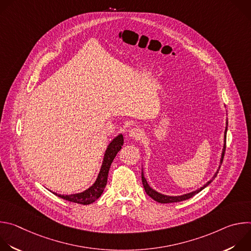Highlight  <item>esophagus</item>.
<instances>
[{
  "mask_svg": "<svg viewBox=\"0 0 251 251\" xmlns=\"http://www.w3.org/2000/svg\"><path fill=\"white\" fill-rule=\"evenodd\" d=\"M129 137L135 139V140H140L143 137V131L140 128H133L129 131Z\"/></svg>",
  "mask_w": 251,
  "mask_h": 251,
  "instance_id": "34e87169",
  "label": "esophagus"
}]
</instances>
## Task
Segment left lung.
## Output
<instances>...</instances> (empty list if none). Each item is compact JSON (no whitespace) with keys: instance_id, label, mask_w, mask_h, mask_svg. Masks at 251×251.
<instances>
[{"instance_id":"obj_1","label":"left lung","mask_w":251,"mask_h":251,"mask_svg":"<svg viewBox=\"0 0 251 251\" xmlns=\"http://www.w3.org/2000/svg\"><path fill=\"white\" fill-rule=\"evenodd\" d=\"M226 130H227V123H226V132H225V146H224V150H223V154H222V159H221V165H220V168L223 164V161H224V157H225V153H226ZM220 170H218V172L214 174L212 180L214 177L217 176L218 173H219ZM212 180L208 181L203 187H201V189L193 192V193H190V194H187V195H183V196H178V197H169V196H165V195H162L156 191H154L153 189H151L146 181V178L144 176V174H143V170H142V183H143V186H144V189H145V192L147 193L148 196H150L153 200H155L156 201L158 202H161V203H170V202H176V201H186L188 199H191L192 197H194L195 195H197L198 193H200L201 190H203L206 186H208Z\"/></svg>"}]
</instances>
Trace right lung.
<instances>
[{
    "label": "right lung",
    "mask_w": 251,
    "mask_h": 251,
    "mask_svg": "<svg viewBox=\"0 0 251 251\" xmlns=\"http://www.w3.org/2000/svg\"><path fill=\"white\" fill-rule=\"evenodd\" d=\"M123 144H124L123 135L117 136L110 143L108 148H107V150L105 152L102 167H101L100 173L97 176V180L88 190H86L80 194H75V195H69V196L57 195L55 193H53V194L65 201H73V202L79 203V204H89V203L95 201L101 196V194L103 193V191L105 189L110 166H111L114 158L116 157L117 153L121 150Z\"/></svg>",
    "instance_id": "1"
}]
</instances>
